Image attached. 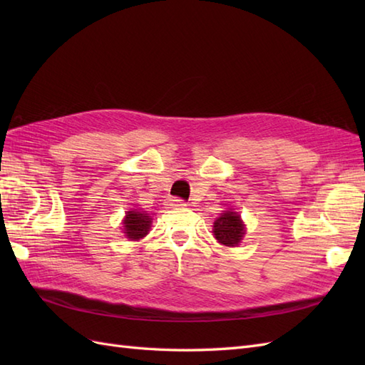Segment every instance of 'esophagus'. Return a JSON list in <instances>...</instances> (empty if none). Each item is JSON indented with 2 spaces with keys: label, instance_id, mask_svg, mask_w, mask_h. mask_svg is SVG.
I'll use <instances>...</instances> for the list:
<instances>
[{
  "label": "esophagus",
  "instance_id": "obj_1",
  "mask_svg": "<svg viewBox=\"0 0 365 365\" xmlns=\"http://www.w3.org/2000/svg\"><path fill=\"white\" fill-rule=\"evenodd\" d=\"M169 205L170 207H184L185 202L182 200H180V197H170L169 200Z\"/></svg>",
  "mask_w": 365,
  "mask_h": 365
}]
</instances>
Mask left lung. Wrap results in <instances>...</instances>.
Instances as JSON below:
<instances>
[{
  "label": "left lung",
  "mask_w": 365,
  "mask_h": 365,
  "mask_svg": "<svg viewBox=\"0 0 365 365\" xmlns=\"http://www.w3.org/2000/svg\"><path fill=\"white\" fill-rule=\"evenodd\" d=\"M215 237L227 247H236L244 237V224L240 216L235 212H225L215 220Z\"/></svg>",
  "instance_id": "left-lung-1"
}]
</instances>
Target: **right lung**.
Here are the masks:
<instances>
[{
	"mask_svg": "<svg viewBox=\"0 0 365 365\" xmlns=\"http://www.w3.org/2000/svg\"><path fill=\"white\" fill-rule=\"evenodd\" d=\"M125 233L130 240H138L148 235L150 217L146 212H128L125 219Z\"/></svg>",
	"mask_w": 365,
	"mask_h": 365,
	"instance_id": "1",
	"label": "right lung"
}]
</instances>
